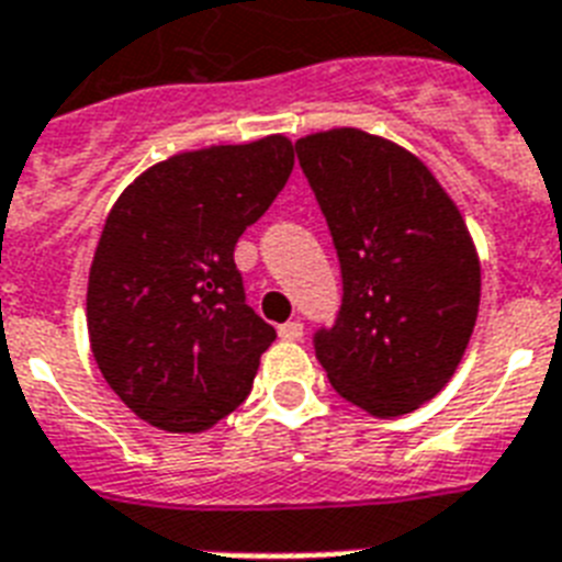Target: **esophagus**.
I'll list each match as a JSON object with an SVG mask.
<instances>
[{"label":"esophagus","mask_w":562,"mask_h":562,"mask_svg":"<svg viewBox=\"0 0 562 562\" xmlns=\"http://www.w3.org/2000/svg\"><path fill=\"white\" fill-rule=\"evenodd\" d=\"M278 336L286 339V342H299V339L304 336V325L302 322H286V325L278 327Z\"/></svg>","instance_id":"34e87169"}]
</instances>
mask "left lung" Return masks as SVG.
Masks as SVG:
<instances>
[{
	"mask_svg": "<svg viewBox=\"0 0 562 562\" xmlns=\"http://www.w3.org/2000/svg\"><path fill=\"white\" fill-rule=\"evenodd\" d=\"M342 267L316 357L345 401L408 415L450 383L473 336L482 267L459 205L406 147L357 127L295 142Z\"/></svg>",
	"mask_w": 562,
	"mask_h": 562,
	"instance_id": "8db88e82",
	"label": "left lung"
}]
</instances>
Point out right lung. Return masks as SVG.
Masks as SVG:
<instances>
[{
    "instance_id": "add662e5",
    "label": "right lung",
    "mask_w": 562,
    "mask_h": 562,
    "mask_svg": "<svg viewBox=\"0 0 562 562\" xmlns=\"http://www.w3.org/2000/svg\"><path fill=\"white\" fill-rule=\"evenodd\" d=\"M281 133L156 161L106 214L87 327L110 389L165 432H205L252 392L276 327L246 304L237 237L293 170Z\"/></svg>"
}]
</instances>
